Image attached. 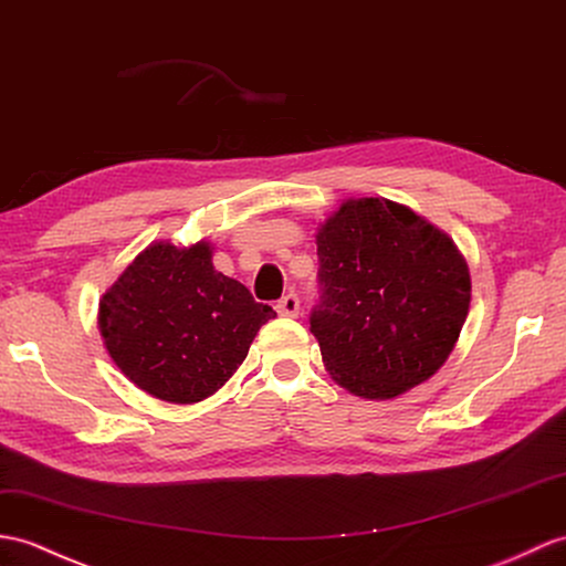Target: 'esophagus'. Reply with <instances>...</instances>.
Listing matches in <instances>:
<instances>
[{
    "label": "esophagus",
    "mask_w": 566,
    "mask_h": 566,
    "mask_svg": "<svg viewBox=\"0 0 566 566\" xmlns=\"http://www.w3.org/2000/svg\"><path fill=\"white\" fill-rule=\"evenodd\" d=\"M298 296L296 294H286L277 301V313L286 315V318H296L298 315Z\"/></svg>",
    "instance_id": "esophagus-1"
}]
</instances>
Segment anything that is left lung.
I'll list each match as a JSON object with an SVG mask.
<instances>
[{
    "label": "left lung",
    "instance_id": "left-lung-1",
    "mask_svg": "<svg viewBox=\"0 0 566 566\" xmlns=\"http://www.w3.org/2000/svg\"><path fill=\"white\" fill-rule=\"evenodd\" d=\"M311 333L337 386L392 400L449 359L470 308V272L449 233L410 207L345 200L318 233Z\"/></svg>",
    "mask_w": 566,
    "mask_h": 566
}]
</instances>
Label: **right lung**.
<instances>
[{"label":"right lung","instance_id":"obj_1","mask_svg":"<svg viewBox=\"0 0 566 566\" xmlns=\"http://www.w3.org/2000/svg\"><path fill=\"white\" fill-rule=\"evenodd\" d=\"M212 265V243H151L101 296L98 331L111 359L149 396L192 405L227 384L258 331L274 318Z\"/></svg>","mask_w":566,"mask_h":566}]
</instances>
